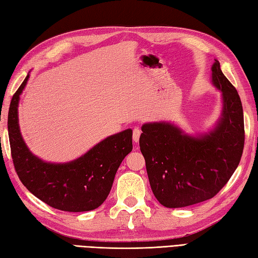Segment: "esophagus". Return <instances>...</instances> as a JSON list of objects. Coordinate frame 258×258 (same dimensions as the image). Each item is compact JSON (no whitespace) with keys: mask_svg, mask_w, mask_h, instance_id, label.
<instances>
[{"mask_svg":"<svg viewBox=\"0 0 258 258\" xmlns=\"http://www.w3.org/2000/svg\"><path fill=\"white\" fill-rule=\"evenodd\" d=\"M141 133H142V131H141L139 127H136V128L133 130V141H134L135 143H139Z\"/></svg>","mask_w":258,"mask_h":258,"instance_id":"obj_1","label":"esophagus"}]
</instances>
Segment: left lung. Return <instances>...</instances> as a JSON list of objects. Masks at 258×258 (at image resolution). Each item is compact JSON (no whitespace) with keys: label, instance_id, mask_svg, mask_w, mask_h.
I'll return each mask as SVG.
<instances>
[{"label":"left lung","instance_id":"left-lung-1","mask_svg":"<svg viewBox=\"0 0 258 258\" xmlns=\"http://www.w3.org/2000/svg\"><path fill=\"white\" fill-rule=\"evenodd\" d=\"M212 82L222 91V117L209 134L194 137L169 123L142 126L141 152L154 196L164 207L182 208L211 199L230 180L241 160L243 106L234 86L215 60Z\"/></svg>","mask_w":258,"mask_h":258}]
</instances>
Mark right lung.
Segmentation results:
<instances>
[{"label":"right lung","instance_id":"obj_1","mask_svg":"<svg viewBox=\"0 0 258 258\" xmlns=\"http://www.w3.org/2000/svg\"><path fill=\"white\" fill-rule=\"evenodd\" d=\"M28 77L12 98L8 117L11 155L17 176L35 197L58 210H94L105 201L119 165L132 152V130L107 137L71 163H45L28 151L19 127L17 106Z\"/></svg>","mask_w":258,"mask_h":258}]
</instances>
